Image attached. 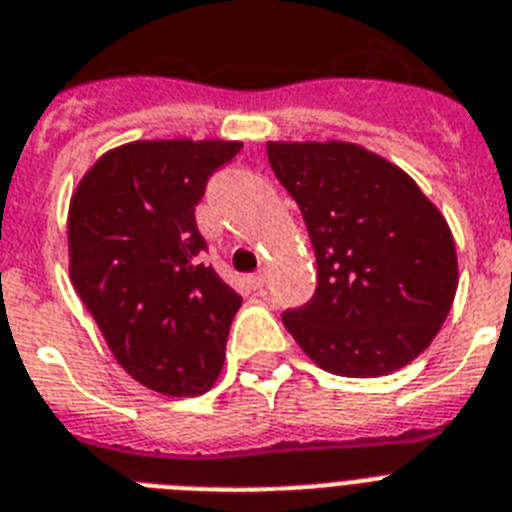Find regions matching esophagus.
I'll list each match as a JSON object with an SVG mask.
<instances>
[{"label":"esophagus","instance_id":"obj_1","mask_svg":"<svg viewBox=\"0 0 512 512\" xmlns=\"http://www.w3.org/2000/svg\"><path fill=\"white\" fill-rule=\"evenodd\" d=\"M248 280H251V285L256 287V290H261V287L266 285V272H264V269H259V272L251 274V277H248Z\"/></svg>","mask_w":512,"mask_h":512}]
</instances>
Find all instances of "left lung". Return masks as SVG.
<instances>
[{"mask_svg": "<svg viewBox=\"0 0 512 512\" xmlns=\"http://www.w3.org/2000/svg\"><path fill=\"white\" fill-rule=\"evenodd\" d=\"M316 253V295L282 324L319 369L384 377L424 353L458 290L447 219L390 159L350 141H266Z\"/></svg>", "mask_w": 512, "mask_h": 512, "instance_id": "obj_1", "label": "left lung"}]
</instances>
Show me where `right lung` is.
<instances>
[{"label": "right lung", "mask_w": 512, "mask_h": 512, "mask_svg": "<svg viewBox=\"0 0 512 512\" xmlns=\"http://www.w3.org/2000/svg\"><path fill=\"white\" fill-rule=\"evenodd\" d=\"M240 141H133L75 185L67 256L75 293L135 382L193 398L217 382L240 298L198 253L196 204Z\"/></svg>", "instance_id": "right-lung-1"}]
</instances>
